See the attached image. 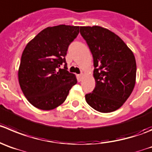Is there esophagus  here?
<instances>
[{
    "mask_svg": "<svg viewBox=\"0 0 152 152\" xmlns=\"http://www.w3.org/2000/svg\"><path fill=\"white\" fill-rule=\"evenodd\" d=\"M83 76H84V73H81L80 74H79V77H80L81 79H82V78H83Z\"/></svg>",
    "mask_w": 152,
    "mask_h": 152,
    "instance_id": "1",
    "label": "esophagus"
}]
</instances>
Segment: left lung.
<instances>
[{
	"instance_id": "8db88e82",
	"label": "left lung",
	"mask_w": 152,
	"mask_h": 152,
	"mask_svg": "<svg viewBox=\"0 0 152 152\" xmlns=\"http://www.w3.org/2000/svg\"><path fill=\"white\" fill-rule=\"evenodd\" d=\"M94 59L95 88L86 100L100 113L115 111L134 90L137 64L132 51L110 30L100 26L80 27Z\"/></svg>"
}]
</instances>
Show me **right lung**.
Here are the masks:
<instances>
[{
	"label": "right lung",
	"mask_w": 152,
	"mask_h": 152,
	"mask_svg": "<svg viewBox=\"0 0 152 152\" xmlns=\"http://www.w3.org/2000/svg\"><path fill=\"white\" fill-rule=\"evenodd\" d=\"M79 33V26L48 27L27 44L18 69V82L24 95L36 108L58 107L77 83L76 76L66 70L65 56Z\"/></svg>",
	"instance_id": "1"
}]
</instances>
